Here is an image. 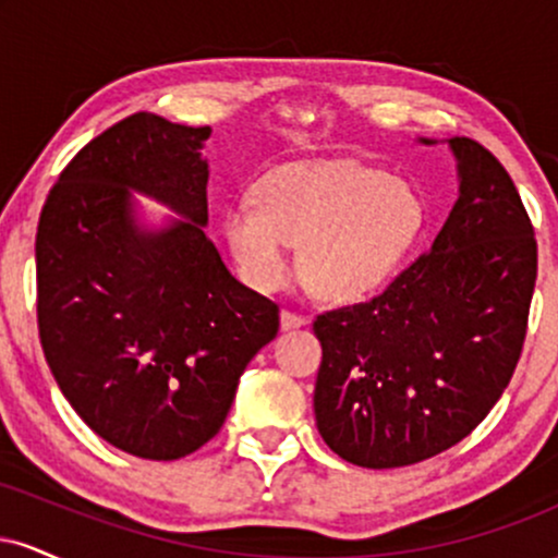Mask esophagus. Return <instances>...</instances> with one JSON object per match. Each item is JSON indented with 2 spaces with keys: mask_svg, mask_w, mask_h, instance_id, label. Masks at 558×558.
<instances>
[{
  "mask_svg": "<svg viewBox=\"0 0 558 558\" xmlns=\"http://www.w3.org/2000/svg\"><path fill=\"white\" fill-rule=\"evenodd\" d=\"M306 323H310V319L301 317V315H296V312H288V310L280 312V330H296V328H304Z\"/></svg>",
  "mask_w": 558,
  "mask_h": 558,
  "instance_id": "1",
  "label": "esophagus"
}]
</instances>
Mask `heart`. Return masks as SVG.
Masks as SVG:
<instances>
[{"mask_svg": "<svg viewBox=\"0 0 558 558\" xmlns=\"http://www.w3.org/2000/svg\"><path fill=\"white\" fill-rule=\"evenodd\" d=\"M422 228V202L409 183L356 162L291 165L262 178L254 202L235 198L222 235L241 278L275 291L296 270L319 299H367L399 270Z\"/></svg>", "mask_w": 558, "mask_h": 558, "instance_id": "b5f03b06", "label": "heart"}]
</instances>
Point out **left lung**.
Masks as SVG:
<instances>
[{
  "label": "left lung",
  "instance_id": "obj_1",
  "mask_svg": "<svg viewBox=\"0 0 558 558\" xmlns=\"http://www.w3.org/2000/svg\"><path fill=\"white\" fill-rule=\"evenodd\" d=\"M446 144L459 198L430 252L380 296L315 319L317 430L338 457L367 470L417 464L457 446L520 362L537 272L533 226L485 146Z\"/></svg>",
  "mask_w": 558,
  "mask_h": 558
}]
</instances>
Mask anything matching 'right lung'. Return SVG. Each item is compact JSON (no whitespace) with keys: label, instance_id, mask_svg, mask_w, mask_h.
Wrapping results in <instances>:
<instances>
[{"label":"right lung","instance_id":"1","mask_svg":"<svg viewBox=\"0 0 558 558\" xmlns=\"http://www.w3.org/2000/svg\"><path fill=\"white\" fill-rule=\"evenodd\" d=\"M209 133L131 114L83 146L38 217V336L57 386L99 438L155 462L215 438L280 328L278 304L204 233ZM136 193L173 217L149 227Z\"/></svg>","mask_w":558,"mask_h":558}]
</instances>
